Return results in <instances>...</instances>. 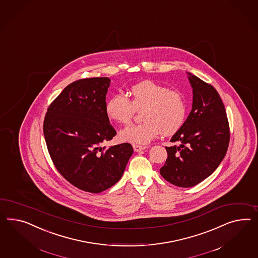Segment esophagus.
Wrapping results in <instances>:
<instances>
[{
    "instance_id": "1",
    "label": "esophagus",
    "mask_w": 258,
    "mask_h": 258,
    "mask_svg": "<svg viewBox=\"0 0 258 258\" xmlns=\"http://www.w3.org/2000/svg\"><path fill=\"white\" fill-rule=\"evenodd\" d=\"M147 148V147L145 146H139V145H133V149L135 152H140L142 150H145Z\"/></svg>"
}]
</instances>
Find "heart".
<instances>
[{
    "label": "heart",
    "mask_w": 258,
    "mask_h": 258,
    "mask_svg": "<svg viewBox=\"0 0 258 258\" xmlns=\"http://www.w3.org/2000/svg\"><path fill=\"white\" fill-rule=\"evenodd\" d=\"M132 100L123 93H115L107 100L105 110L109 118L127 124L134 110L144 107L140 124L131 125L120 133L124 142L146 145L160 133L170 135L177 132L184 123L187 106L180 92L168 90L153 81H143L130 88Z\"/></svg>",
    "instance_id": "b5f03b06"
}]
</instances>
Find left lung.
I'll return each mask as SVG.
<instances>
[{"label": "left lung", "instance_id": "8db88e82", "mask_svg": "<svg viewBox=\"0 0 258 258\" xmlns=\"http://www.w3.org/2000/svg\"><path fill=\"white\" fill-rule=\"evenodd\" d=\"M192 88V107L181 127L166 147L167 160L161 176L177 187L189 188L212 174L223 160L229 145V124L216 89L187 72Z\"/></svg>", "mask_w": 258, "mask_h": 258}]
</instances>
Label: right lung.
Instances as JSON below:
<instances>
[{"label": "right lung", "mask_w": 258, "mask_h": 258, "mask_svg": "<svg viewBox=\"0 0 258 258\" xmlns=\"http://www.w3.org/2000/svg\"><path fill=\"white\" fill-rule=\"evenodd\" d=\"M110 84L109 78L98 77L68 85L49 105L43 125L56 169L72 185L93 194L118 182L133 154L127 143L101 146L116 135L105 110Z\"/></svg>", "instance_id": "obj_1"}]
</instances>
